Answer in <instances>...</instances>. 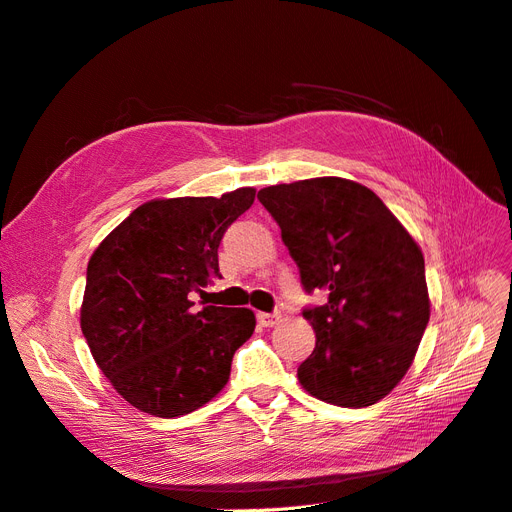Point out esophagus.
Returning a JSON list of instances; mask_svg holds the SVG:
<instances>
[{"label":"esophagus","instance_id":"1","mask_svg":"<svg viewBox=\"0 0 512 512\" xmlns=\"http://www.w3.org/2000/svg\"><path fill=\"white\" fill-rule=\"evenodd\" d=\"M256 318H258L260 327H267V329H271V327H275V324L282 322V316H280V314H265V312H260Z\"/></svg>","mask_w":512,"mask_h":512}]
</instances>
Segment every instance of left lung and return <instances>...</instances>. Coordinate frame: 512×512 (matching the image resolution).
Segmentation results:
<instances>
[{"instance_id":"left-lung-1","label":"left lung","mask_w":512,"mask_h":512,"mask_svg":"<svg viewBox=\"0 0 512 512\" xmlns=\"http://www.w3.org/2000/svg\"><path fill=\"white\" fill-rule=\"evenodd\" d=\"M258 200L282 228L307 292L316 348L297 369L303 389L333 406L367 408L410 369L431 314L414 237L365 185L316 177L269 185Z\"/></svg>"}]
</instances>
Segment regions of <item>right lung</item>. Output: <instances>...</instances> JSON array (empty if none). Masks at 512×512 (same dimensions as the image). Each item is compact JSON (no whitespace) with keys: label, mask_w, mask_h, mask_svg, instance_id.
I'll return each mask as SVG.
<instances>
[{"label":"right lung","mask_w":512,"mask_h":512,"mask_svg":"<svg viewBox=\"0 0 512 512\" xmlns=\"http://www.w3.org/2000/svg\"><path fill=\"white\" fill-rule=\"evenodd\" d=\"M254 196L239 188L220 198H153L91 254L81 329L106 380L136 410L183 416L226 386L256 316L247 307L194 312L190 294L220 277V241Z\"/></svg>","instance_id":"add662e5"}]
</instances>
